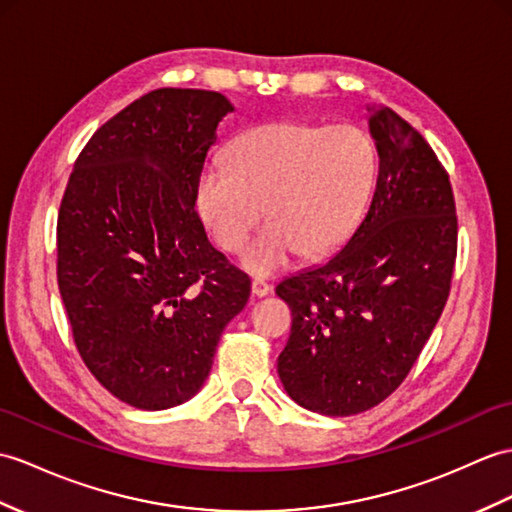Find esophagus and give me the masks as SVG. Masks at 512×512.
<instances>
[{"mask_svg":"<svg viewBox=\"0 0 512 512\" xmlns=\"http://www.w3.org/2000/svg\"><path fill=\"white\" fill-rule=\"evenodd\" d=\"M251 292L255 299H261V296H266L270 292V285L264 279H253L251 283Z\"/></svg>","mask_w":512,"mask_h":512,"instance_id":"esophagus-1","label":"esophagus"}]
</instances>
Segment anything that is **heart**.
<instances>
[{
    "label": "heart",
    "instance_id": "1",
    "mask_svg": "<svg viewBox=\"0 0 512 512\" xmlns=\"http://www.w3.org/2000/svg\"><path fill=\"white\" fill-rule=\"evenodd\" d=\"M377 178V150L362 128L272 122L211 159L196 185V207L224 251H240L266 211L270 222L246 246L242 266L275 275L301 253L323 259L349 240Z\"/></svg>",
    "mask_w": 512,
    "mask_h": 512
}]
</instances>
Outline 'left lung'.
Masks as SVG:
<instances>
[{
    "instance_id": "1",
    "label": "left lung",
    "mask_w": 512,
    "mask_h": 512,
    "mask_svg": "<svg viewBox=\"0 0 512 512\" xmlns=\"http://www.w3.org/2000/svg\"><path fill=\"white\" fill-rule=\"evenodd\" d=\"M373 200L338 255L277 285L292 331L277 371L299 406L351 417L395 392L443 314L458 248L449 174L430 144L382 106Z\"/></svg>"
}]
</instances>
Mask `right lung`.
<instances>
[{
  "label": "right lung",
  "instance_id": "1",
  "mask_svg": "<svg viewBox=\"0 0 512 512\" xmlns=\"http://www.w3.org/2000/svg\"><path fill=\"white\" fill-rule=\"evenodd\" d=\"M233 104L154 89L95 130L56 224L58 290L82 362L128 406L192 399L251 279L211 246L196 185Z\"/></svg>",
  "mask_w": 512,
  "mask_h": 512
}]
</instances>
